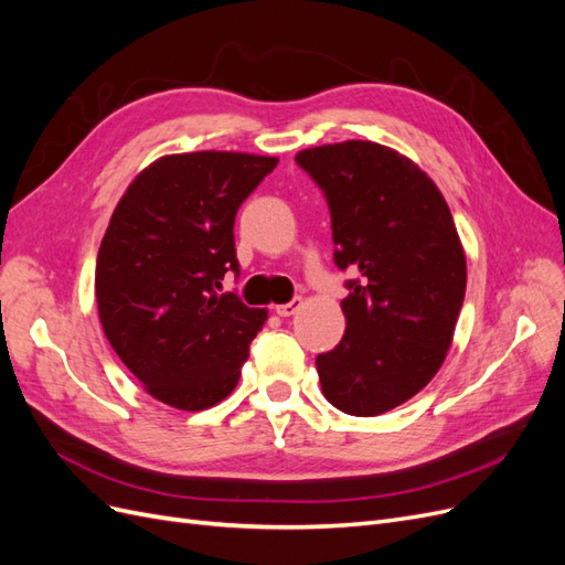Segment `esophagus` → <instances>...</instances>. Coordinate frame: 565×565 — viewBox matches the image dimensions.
Here are the masks:
<instances>
[{"mask_svg":"<svg viewBox=\"0 0 565 565\" xmlns=\"http://www.w3.org/2000/svg\"><path fill=\"white\" fill-rule=\"evenodd\" d=\"M301 303H303V299H301V297H295V299H289L287 303H278V306H276V313H278L280 318H289V316H295V313L301 309Z\"/></svg>","mask_w":565,"mask_h":565,"instance_id":"1","label":"esophagus"}]
</instances>
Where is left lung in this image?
<instances>
[{
  "label": "left lung",
  "instance_id": "8db88e82",
  "mask_svg": "<svg viewBox=\"0 0 565 565\" xmlns=\"http://www.w3.org/2000/svg\"><path fill=\"white\" fill-rule=\"evenodd\" d=\"M295 162L328 200L334 264L355 273L347 332L316 358L324 398L355 417L409 401L446 361L467 289L448 202L401 152L372 141L301 150Z\"/></svg>",
  "mask_w": 565,
  "mask_h": 565
}]
</instances>
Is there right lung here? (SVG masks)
<instances>
[{"instance_id": "obj_1", "label": "right lung", "mask_w": 565, "mask_h": 565, "mask_svg": "<svg viewBox=\"0 0 565 565\" xmlns=\"http://www.w3.org/2000/svg\"><path fill=\"white\" fill-rule=\"evenodd\" d=\"M276 164L226 150L164 156L117 202L96 259L98 318L152 398L195 413L241 380L266 311L221 295V280L241 273L235 214Z\"/></svg>"}]
</instances>
